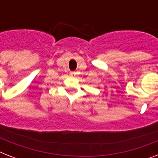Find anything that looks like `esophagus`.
I'll return each instance as SVG.
<instances>
[{"label":"esophagus","mask_w":158,"mask_h":158,"mask_svg":"<svg viewBox=\"0 0 158 158\" xmlns=\"http://www.w3.org/2000/svg\"><path fill=\"white\" fill-rule=\"evenodd\" d=\"M69 74H70L71 76H75V74H76V73H75V72H74V71H72V72H70V73H69Z\"/></svg>","instance_id":"1"}]
</instances>
